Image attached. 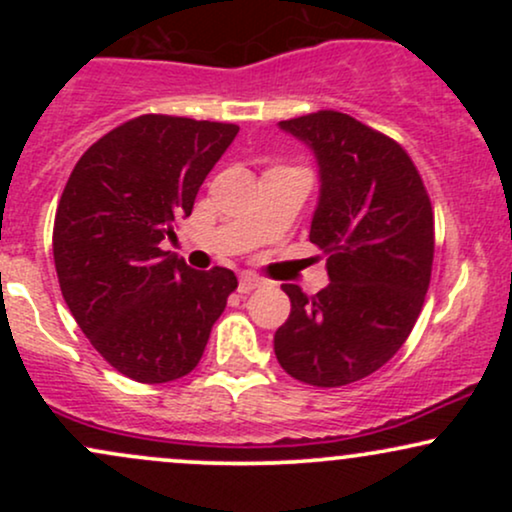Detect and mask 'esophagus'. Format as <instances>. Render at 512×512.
I'll use <instances>...</instances> for the list:
<instances>
[{
	"label": "esophagus",
	"instance_id": "obj_1",
	"mask_svg": "<svg viewBox=\"0 0 512 512\" xmlns=\"http://www.w3.org/2000/svg\"><path fill=\"white\" fill-rule=\"evenodd\" d=\"M260 286H262V279H260V276H255V274H243V276H240V281H238V291L240 293H250V291L260 289Z\"/></svg>",
	"mask_w": 512,
	"mask_h": 512
}]
</instances>
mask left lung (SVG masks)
<instances>
[{
	"label": "left lung",
	"instance_id": "1",
	"mask_svg": "<svg viewBox=\"0 0 512 512\" xmlns=\"http://www.w3.org/2000/svg\"><path fill=\"white\" fill-rule=\"evenodd\" d=\"M279 127L320 168L310 243L327 255L330 284L315 296L281 286L291 315L274 354L301 383L342 387L385 366L414 330L431 284V199L407 151L351 115L317 110Z\"/></svg>",
	"mask_w": 512,
	"mask_h": 512
}]
</instances>
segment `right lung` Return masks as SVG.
I'll return each mask as SVG.
<instances>
[{"label":"right lung","mask_w":512,"mask_h":512,"mask_svg":"<svg viewBox=\"0 0 512 512\" xmlns=\"http://www.w3.org/2000/svg\"><path fill=\"white\" fill-rule=\"evenodd\" d=\"M236 134L228 122L139 115L98 139L64 185L52 231L64 303L137 383L190 373L238 286L231 269L197 272L161 250Z\"/></svg>","instance_id":"add662e5"}]
</instances>
